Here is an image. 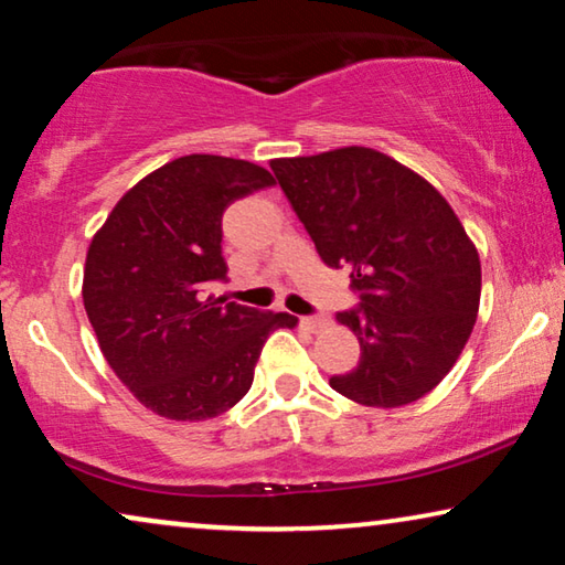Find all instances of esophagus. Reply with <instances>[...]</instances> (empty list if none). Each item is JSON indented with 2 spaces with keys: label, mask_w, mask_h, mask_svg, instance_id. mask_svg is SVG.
I'll list each match as a JSON object with an SVG mask.
<instances>
[{
  "label": "esophagus",
  "mask_w": 565,
  "mask_h": 565,
  "mask_svg": "<svg viewBox=\"0 0 565 565\" xmlns=\"http://www.w3.org/2000/svg\"><path fill=\"white\" fill-rule=\"evenodd\" d=\"M329 323L327 316H306V319H300V327L308 329V331H319Z\"/></svg>",
  "instance_id": "34e87169"
}]
</instances>
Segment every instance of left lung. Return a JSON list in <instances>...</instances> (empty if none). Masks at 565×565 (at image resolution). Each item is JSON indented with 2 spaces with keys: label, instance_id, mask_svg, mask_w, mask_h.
Segmentation results:
<instances>
[{
  "label": "left lung",
  "instance_id": "left-lung-1",
  "mask_svg": "<svg viewBox=\"0 0 565 565\" xmlns=\"http://www.w3.org/2000/svg\"><path fill=\"white\" fill-rule=\"evenodd\" d=\"M329 267H347L358 311L337 313L360 362L329 385L360 406L398 408L458 362L481 303V259L450 203L414 169L367 146L269 161Z\"/></svg>",
  "mask_w": 565,
  "mask_h": 565
}]
</instances>
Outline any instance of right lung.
<instances>
[{"label": "right lung", "instance_id": "add662e5", "mask_svg": "<svg viewBox=\"0 0 565 565\" xmlns=\"http://www.w3.org/2000/svg\"><path fill=\"white\" fill-rule=\"evenodd\" d=\"M275 184L244 159L190 153L153 169L92 236L84 311L120 383L172 422L215 419L252 388L262 344L290 313L203 296L226 277L223 211Z\"/></svg>", "mask_w": 565, "mask_h": 565}]
</instances>
